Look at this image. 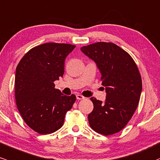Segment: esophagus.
Listing matches in <instances>:
<instances>
[{
	"mask_svg": "<svg viewBox=\"0 0 160 160\" xmlns=\"http://www.w3.org/2000/svg\"><path fill=\"white\" fill-rule=\"evenodd\" d=\"M76 97H77V99H78V100H81V99H85V97H84V96H83L82 95H80V94H77Z\"/></svg>",
	"mask_w": 160,
	"mask_h": 160,
	"instance_id": "obj_1",
	"label": "esophagus"
}]
</instances>
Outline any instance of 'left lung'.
Segmentation results:
<instances>
[{
    "label": "left lung",
    "mask_w": 160,
    "mask_h": 160,
    "mask_svg": "<svg viewBox=\"0 0 160 160\" xmlns=\"http://www.w3.org/2000/svg\"><path fill=\"white\" fill-rule=\"evenodd\" d=\"M81 52L96 63L105 87V102L91 97L93 110L89 124L99 134L111 135L125 127L138 108L142 91L141 77L131 55L115 44L96 42Z\"/></svg>",
    "instance_id": "1"
}]
</instances>
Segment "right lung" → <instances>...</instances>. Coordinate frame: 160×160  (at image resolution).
I'll return each instance as SVG.
<instances>
[{
	"mask_svg": "<svg viewBox=\"0 0 160 160\" xmlns=\"http://www.w3.org/2000/svg\"><path fill=\"white\" fill-rule=\"evenodd\" d=\"M74 48L70 44H42L30 49L17 67V108L26 124L38 134L60 129L67 112L76 101L74 95L65 96L54 84L63 77L64 61Z\"/></svg>",
	"mask_w": 160,
	"mask_h": 160,
	"instance_id": "add662e5",
	"label": "right lung"
}]
</instances>
